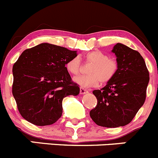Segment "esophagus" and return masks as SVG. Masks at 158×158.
Here are the masks:
<instances>
[{
  "mask_svg": "<svg viewBox=\"0 0 158 158\" xmlns=\"http://www.w3.org/2000/svg\"><path fill=\"white\" fill-rule=\"evenodd\" d=\"M88 92V90L85 89L84 88H80V93L81 94H87V93Z\"/></svg>",
  "mask_w": 158,
  "mask_h": 158,
  "instance_id": "34e87169",
  "label": "esophagus"
}]
</instances>
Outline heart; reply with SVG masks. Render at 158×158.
I'll return each mask as SVG.
<instances>
[{"label":"heart","mask_w":158,"mask_h":158,"mask_svg":"<svg viewBox=\"0 0 158 158\" xmlns=\"http://www.w3.org/2000/svg\"><path fill=\"white\" fill-rule=\"evenodd\" d=\"M87 63L92 64L88 69L87 76H78L73 79L75 83L84 88L97 86L100 81L107 83L115 77L118 70L116 61L109 59V56L99 50L90 52L85 56ZM66 68L71 74L76 75L80 72L81 62L78 56L72 58L67 61Z\"/></svg>","instance_id":"heart-1"}]
</instances>
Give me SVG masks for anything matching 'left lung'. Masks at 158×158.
<instances>
[{"label":"left lung","mask_w":158,"mask_h":158,"mask_svg":"<svg viewBox=\"0 0 158 158\" xmlns=\"http://www.w3.org/2000/svg\"><path fill=\"white\" fill-rule=\"evenodd\" d=\"M112 52L116 56L115 77L93 94L98 104L90 112L93 121L103 127H124L133 120L146 99L149 72L139 52L117 43Z\"/></svg>","instance_id":"1"}]
</instances>
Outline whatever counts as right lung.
Listing matches in <instances>:
<instances>
[{
    "label": "right lung",
    "instance_id": "add662e5",
    "mask_svg": "<svg viewBox=\"0 0 158 158\" xmlns=\"http://www.w3.org/2000/svg\"><path fill=\"white\" fill-rule=\"evenodd\" d=\"M77 56V51L47 43L23 51L13 66L12 94L25 119L42 127L60 118L64 98L80 93L65 67Z\"/></svg>",
    "mask_w": 158,
    "mask_h": 158
}]
</instances>
